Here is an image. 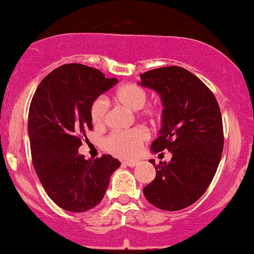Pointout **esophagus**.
<instances>
[{
    "mask_svg": "<svg viewBox=\"0 0 254 254\" xmlns=\"http://www.w3.org/2000/svg\"><path fill=\"white\" fill-rule=\"evenodd\" d=\"M137 164H138V162L137 161H123V166H127V167H136Z\"/></svg>",
    "mask_w": 254,
    "mask_h": 254,
    "instance_id": "esophagus-1",
    "label": "esophagus"
}]
</instances>
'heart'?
<instances>
[{
  "label": "heart",
  "instance_id": "1",
  "mask_svg": "<svg viewBox=\"0 0 254 254\" xmlns=\"http://www.w3.org/2000/svg\"><path fill=\"white\" fill-rule=\"evenodd\" d=\"M148 94L144 88L135 84H125L116 92V100L131 111H138L145 105ZM109 111V100L105 97H98L93 100L90 109L92 123L96 127H103L106 123ZM148 116L154 115V110L145 112ZM148 138V132L142 127L129 131L115 132L106 139L105 145L110 151L122 157H132L139 151L140 146Z\"/></svg>",
  "mask_w": 254,
  "mask_h": 254
}]
</instances>
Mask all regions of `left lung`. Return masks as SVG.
I'll use <instances>...</instances> for the list:
<instances>
[{"mask_svg":"<svg viewBox=\"0 0 254 254\" xmlns=\"http://www.w3.org/2000/svg\"><path fill=\"white\" fill-rule=\"evenodd\" d=\"M139 77V86L160 94L163 106L151 152L172 154L157 167L150 160L156 177L143 193L157 208L183 209L202 196L218 169L224 150L221 112L209 88L182 67H160Z\"/></svg>","mask_w":254,"mask_h":254,"instance_id":"obj_1","label":"left lung"}]
</instances>
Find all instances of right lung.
Listing matches in <instances>:
<instances>
[{
  "mask_svg": "<svg viewBox=\"0 0 254 254\" xmlns=\"http://www.w3.org/2000/svg\"><path fill=\"white\" fill-rule=\"evenodd\" d=\"M118 80L80 64L58 67L42 79L29 106L28 136L33 166L46 193L73 213L92 209L105 195L121 162L104 154L85 160L81 137L92 130L93 100Z\"/></svg>",
  "mask_w": 254,
  "mask_h": 254,
  "instance_id": "right-lung-1",
  "label": "right lung"
}]
</instances>
